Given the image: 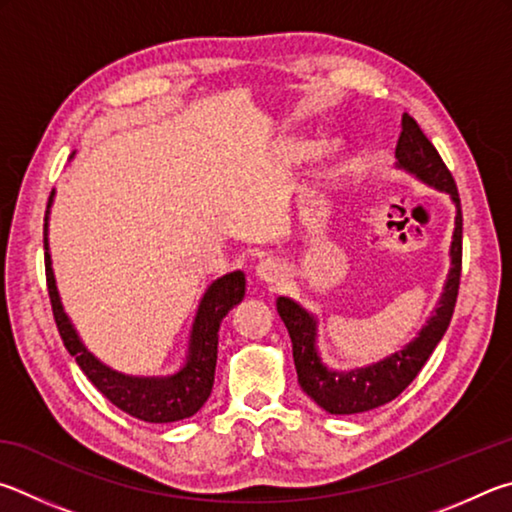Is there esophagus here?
<instances>
[{"label": "esophagus", "mask_w": 512, "mask_h": 512, "mask_svg": "<svg viewBox=\"0 0 512 512\" xmlns=\"http://www.w3.org/2000/svg\"><path fill=\"white\" fill-rule=\"evenodd\" d=\"M256 276L270 285H279L283 281V267L274 258H263L256 267Z\"/></svg>", "instance_id": "esophagus-1"}]
</instances>
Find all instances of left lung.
<instances>
[{
	"mask_svg": "<svg viewBox=\"0 0 512 512\" xmlns=\"http://www.w3.org/2000/svg\"><path fill=\"white\" fill-rule=\"evenodd\" d=\"M400 125L402 130L396 146L398 164L411 170L420 179H425L427 184L447 191L456 202L452 272L450 279H447L441 303L436 308V315L427 321V326L420 330L414 342L396 355L387 357V360L369 366V369L351 373L328 371L319 362V355L315 351V319L290 299L281 297L276 301V310H279L292 339L294 366H297L301 387L319 407H324L330 414H362V411L382 407L393 398H398L414 382L420 369L429 360V355L434 353V348L443 339L454 315L456 297H459L463 263V215L459 188H456L450 168L445 166V161L438 155L434 143L420 130V125L409 114H402Z\"/></svg>",
	"mask_w": 512,
	"mask_h": 512,
	"instance_id": "8db88e82",
	"label": "left lung"
}]
</instances>
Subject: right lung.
<instances>
[{"mask_svg":"<svg viewBox=\"0 0 512 512\" xmlns=\"http://www.w3.org/2000/svg\"><path fill=\"white\" fill-rule=\"evenodd\" d=\"M51 197L53 193L49 195L47 213H44V272H47L53 319H56L58 333L69 355L76 357L80 371L87 375V380L125 414L146 420V423H175V420L193 416L204 405L206 398L211 396L215 360H218V328L224 315L245 297V274L233 272L222 276L206 290L200 308H197L186 366L177 375L155 380L130 378V375L110 371L83 346L65 310H62L56 281H53L47 242Z\"/></svg>","mask_w":512,"mask_h":512,"instance_id":"1","label":"right lung"}]
</instances>
